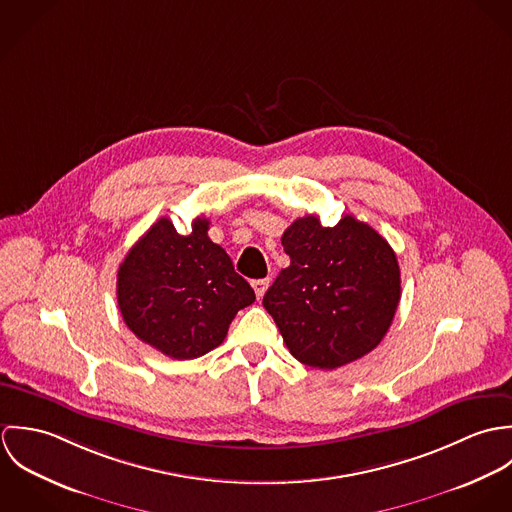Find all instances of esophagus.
<instances>
[{"label": "esophagus", "instance_id": "34e87169", "mask_svg": "<svg viewBox=\"0 0 512 512\" xmlns=\"http://www.w3.org/2000/svg\"><path fill=\"white\" fill-rule=\"evenodd\" d=\"M268 286H270V278H262V280H254V282H252V288H254V292H256V297H258V299H262V297H264V293L268 290Z\"/></svg>", "mask_w": 512, "mask_h": 512}]
</instances>
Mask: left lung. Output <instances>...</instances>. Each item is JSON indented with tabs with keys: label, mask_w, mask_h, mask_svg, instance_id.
<instances>
[{
	"label": "left lung",
	"mask_w": 512,
	"mask_h": 512,
	"mask_svg": "<svg viewBox=\"0 0 512 512\" xmlns=\"http://www.w3.org/2000/svg\"><path fill=\"white\" fill-rule=\"evenodd\" d=\"M282 246L292 262L262 303L290 353L325 370L365 357L386 335L400 301L390 244L351 215L335 226L307 215L286 228Z\"/></svg>",
	"instance_id": "1"
}]
</instances>
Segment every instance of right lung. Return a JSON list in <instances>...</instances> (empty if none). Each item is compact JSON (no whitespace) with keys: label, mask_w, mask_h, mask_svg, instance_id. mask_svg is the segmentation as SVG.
I'll return each instance as SVG.
<instances>
[{"label":"right lung","mask_w":512,"mask_h":512,"mask_svg":"<svg viewBox=\"0 0 512 512\" xmlns=\"http://www.w3.org/2000/svg\"><path fill=\"white\" fill-rule=\"evenodd\" d=\"M209 220L189 234L157 220L118 270V307L128 329L159 353L189 361L219 347L234 315L256 295L209 238Z\"/></svg>","instance_id":"1"}]
</instances>
